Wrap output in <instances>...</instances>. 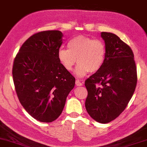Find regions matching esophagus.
I'll use <instances>...</instances> for the list:
<instances>
[{"label":"esophagus","instance_id":"1","mask_svg":"<svg viewBox=\"0 0 147 147\" xmlns=\"http://www.w3.org/2000/svg\"><path fill=\"white\" fill-rule=\"evenodd\" d=\"M76 86H83V83H81L80 81L79 80V79H77V80H76Z\"/></svg>","mask_w":147,"mask_h":147}]
</instances>
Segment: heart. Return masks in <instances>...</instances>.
Instances as JSON below:
<instances>
[{
  "instance_id": "b5f03b06",
  "label": "heart",
  "mask_w": 147,
  "mask_h": 147,
  "mask_svg": "<svg viewBox=\"0 0 147 147\" xmlns=\"http://www.w3.org/2000/svg\"><path fill=\"white\" fill-rule=\"evenodd\" d=\"M68 47L59 49L58 59L67 71H72L77 62L79 63L76 70L79 77L98 71L105 62L106 47L98 39L77 35L69 41Z\"/></svg>"
}]
</instances>
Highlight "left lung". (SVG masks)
<instances>
[{
    "mask_svg": "<svg viewBox=\"0 0 147 147\" xmlns=\"http://www.w3.org/2000/svg\"><path fill=\"white\" fill-rule=\"evenodd\" d=\"M106 47L105 62L85 81L88 90L85 105L94 120L114 121L128 105L137 84V68L129 46L112 33L102 32Z\"/></svg>",
    "mask_w": 147,
    "mask_h": 147,
    "instance_id": "1",
    "label": "left lung"
}]
</instances>
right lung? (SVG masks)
<instances>
[{
    "instance_id": "right-lung-1",
    "label": "right lung",
    "mask_w": 147,
    "mask_h": 147,
    "mask_svg": "<svg viewBox=\"0 0 147 147\" xmlns=\"http://www.w3.org/2000/svg\"><path fill=\"white\" fill-rule=\"evenodd\" d=\"M61 31H40L23 43L13 61L12 75L21 105L37 121L51 123L62 112L75 78L58 59Z\"/></svg>"
}]
</instances>
